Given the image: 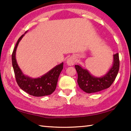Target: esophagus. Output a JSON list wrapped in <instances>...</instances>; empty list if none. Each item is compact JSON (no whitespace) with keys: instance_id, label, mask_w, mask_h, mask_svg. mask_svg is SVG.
Returning a JSON list of instances; mask_svg holds the SVG:
<instances>
[{"instance_id":"1","label":"esophagus","mask_w":131,"mask_h":131,"mask_svg":"<svg viewBox=\"0 0 131 131\" xmlns=\"http://www.w3.org/2000/svg\"><path fill=\"white\" fill-rule=\"evenodd\" d=\"M75 62H76V61H75V58L73 57H70L66 60V63L69 66L73 65L75 63Z\"/></svg>"}]
</instances>
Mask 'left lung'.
I'll return each instance as SVG.
<instances>
[{
    "mask_svg": "<svg viewBox=\"0 0 131 131\" xmlns=\"http://www.w3.org/2000/svg\"><path fill=\"white\" fill-rule=\"evenodd\" d=\"M119 67L118 53L113 55V65L103 76L96 77L92 75L87 69H84L81 65H76L78 74L77 83L79 87L84 92L91 93L97 92L110 87L118 74Z\"/></svg>",
    "mask_w": 131,
    "mask_h": 131,
    "instance_id": "obj_1",
    "label": "left lung"
}]
</instances>
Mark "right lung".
<instances>
[{"label":"right lung","mask_w":131,"mask_h":131,"mask_svg":"<svg viewBox=\"0 0 131 131\" xmlns=\"http://www.w3.org/2000/svg\"><path fill=\"white\" fill-rule=\"evenodd\" d=\"M28 31H26L25 34ZM25 34L22 35L16 43L12 54V65L15 79L21 89L34 96H43L51 94L56 89L58 77L63 69V63L59 64L43 76L32 78L24 74L18 65L15 54L18 45Z\"/></svg>","instance_id":"1"}]
</instances>
